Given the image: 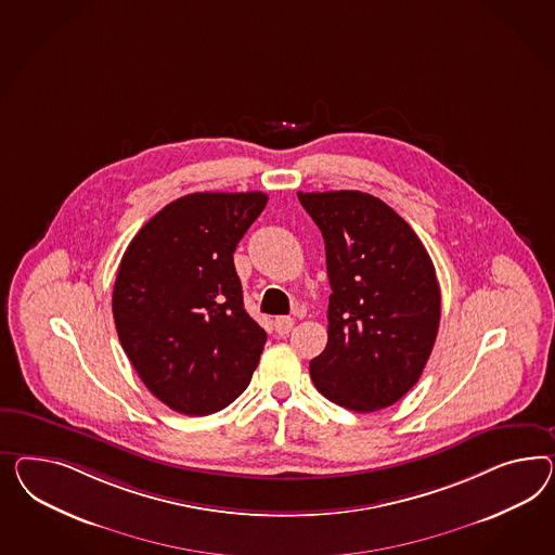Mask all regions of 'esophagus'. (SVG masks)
<instances>
[{
    "label": "esophagus",
    "mask_w": 555,
    "mask_h": 555,
    "mask_svg": "<svg viewBox=\"0 0 555 555\" xmlns=\"http://www.w3.org/2000/svg\"><path fill=\"white\" fill-rule=\"evenodd\" d=\"M293 325H295V321L291 317H276L274 319V330L279 335H286L288 331L293 330Z\"/></svg>",
    "instance_id": "esophagus-1"
}]
</instances>
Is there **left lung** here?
I'll use <instances>...</instances> for the list:
<instances>
[{
	"instance_id": "obj_1",
	"label": "left lung",
	"mask_w": 555,
	"mask_h": 555,
	"mask_svg": "<svg viewBox=\"0 0 555 555\" xmlns=\"http://www.w3.org/2000/svg\"><path fill=\"white\" fill-rule=\"evenodd\" d=\"M325 240L331 297L327 347L311 379L353 412L396 404L416 384L435 347L440 286L416 232L363 192H299Z\"/></svg>"
}]
</instances>
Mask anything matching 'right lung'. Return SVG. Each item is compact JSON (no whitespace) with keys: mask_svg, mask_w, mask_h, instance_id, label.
<instances>
[{"mask_svg":"<svg viewBox=\"0 0 555 555\" xmlns=\"http://www.w3.org/2000/svg\"><path fill=\"white\" fill-rule=\"evenodd\" d=\"M267 202L262 192L183 195L120 258V345L147 390L180 414L220 412L255 374L267 333L244 309L234 250Z\"/></svg>","mask_w":555,"mask_h":555,"instance_id":"1","label":"right lung"}]
</instances>
